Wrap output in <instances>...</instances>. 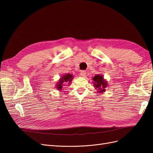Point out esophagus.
Returning <instances> with one entry per match:
<instances>
[{
  "instance_id": "1",
  "label": "esophagus",
  "mask_w": 153,
  "mask_h": 153,
  "mask_svg": "<svg viewBox=\"0 0 153 153\" xmlns=\"http://www.w3.org/2000/svg\"><path fill=\"white\" fill-rule=\"evenodd\" d=\"M85 74H86V71H81V72H80V75H81L82 76H85Z\"/></svg>"
}]
</instances>
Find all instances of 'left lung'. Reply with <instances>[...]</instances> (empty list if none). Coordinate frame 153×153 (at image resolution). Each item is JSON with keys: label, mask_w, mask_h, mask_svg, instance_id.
I'll return each mask as SVG.
<instances>
[{"label": "left lung", "mask_w": 153, "mask_h": 153, "mask_svg": "<svg viewBox=\"0 0 153 153\" xmlns=\"http://www.w3.org/2000/svg\"><path fill=\"white\" fill-rule=\"evenodd\" d=\"M93 84L96 89H97L100 93H102L106 91V88L108 86L107 82H106L103 76L101 75H95L93 78Z\"/></svg>", "instance_id": "8db88e82"}]
</instances>
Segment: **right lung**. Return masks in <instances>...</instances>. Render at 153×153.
<instances>
[{
	"label": "right lung",
	"instance_id": "add662e5",
	"mask_svg": "<svg viewBox=\"0 0 153 153\" xmlns=\"http://www.w3.org/2000/svg\"><path fill=\"white\" fill-rule=\"evenodd\" d=\"M73 78V76L72 75L69 73L66 74V75H64L61 78H60L59 82L57 83V89L59 91H61L62 88V85L64 84H70V82L72 81Z\"/></svg>",
	"mask_w": 153,
	"mask_h": 153
}]
</instances>
